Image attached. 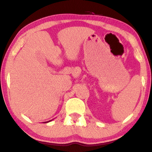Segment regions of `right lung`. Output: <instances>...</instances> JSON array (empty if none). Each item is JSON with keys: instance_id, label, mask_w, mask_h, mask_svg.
Here are the masks:
<instances>
[{"instance_id": "obj_1", "label": "right lung", "mask_w": 152, "mask_h": 152, "mask_svg": "<svg viewBox=\"0 0 152 152\" xmlns=\"http://www.w3.org/2000/svg\"><path fill=\"white\" fill-rule=\"evenodd\" d=\"M50 121H46V122H45V123H47V122H49Z\"/></svg>"}]
</instances>
